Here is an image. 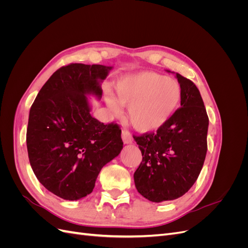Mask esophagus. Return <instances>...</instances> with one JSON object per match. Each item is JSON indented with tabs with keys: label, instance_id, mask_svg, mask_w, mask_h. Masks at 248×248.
<instances>
[{
	"label": "esophagus",
	"instance_id": "obj_1",
	"mask_svg": "<svg viewBox=\"0 0 248 248\" xmlns=\"http://www.w3.org/2000/svg\"><path fill=\"white\" fill-rule=\"evenodd\" d=\"M122 140L124 144H131L133 139H132V136L130 134V132H128L127 130H122Z\"/></svg>",
	"mask_w": 248,
	"mask_h": 248
}]
</instances>
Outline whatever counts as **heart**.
Segmentation results:
<instances>
[{"label":"heart","instance_id":"b5f03b06","mask_svg":"<svg viewBox=\"0 0 248 248\" xmlns=\"http://www.w3.org/2000/svg\"><path fill=\"white\" fill-rule=\"evenodd\" d=\"M182 88L174 79L153 71L124 74L114 84V93L106 101L112 114L119 115L128 106V119L140 132H153L166 124L178 109Z\"/></svg>","mask_w":248,"mask_h":248}]
</instances>
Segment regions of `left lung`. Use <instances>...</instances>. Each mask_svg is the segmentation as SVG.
<instances>
[{
	"label": "left lung",
	"mask_w": 248,
	"mask_h": 248,
	"mask_svg": "<svg viewBox=\"0 0 248 248\" xmlns=\"http://www.w3.org/2000/svg\"><path fill=\"white\" fill-rule=\"evenodd\" d=\"M175 76L182 88V108L157 132L133 137L142 155L134 184L142 197L154 202L176 200L188 191L207 153L209 119L201 93L191 80Z\"/></svg>",
	"instance_id": "8db88e82"
}]
</instances>
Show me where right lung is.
Segmentation results:
<instances>
[{
  "label": "right lung",
  "instance_id": "1",
  "mask_svg": "<svg viewBox=\"0 0 248 248\" xmlns=\"http://www.w3.org/2000/svg\"><path fill=\"white\" fill-rule=\"evenodd\" d=\"M111 69L78 63L61 67L30 109V164L39 182L63 200L77 201L91 193L101 169L123 149L119 126L95 119L88 99H101V82Z\"/></svg>",
  "mask_w": 248,
  "mask_h": 248
}]
</instances>
